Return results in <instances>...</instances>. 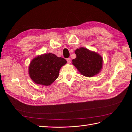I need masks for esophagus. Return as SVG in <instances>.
<instances>
[{"label":"esophagus","mask_w":132,"mask_h":132,"mask_svg":"<svg viewBox=\"0 0 132 132\" xmlns=\"http://www.w3.org/2000/svg\"><path fill=\"white\" fill-rule=\"evenodd\" d=\"M67 63L68 64H70V62H71V60L70 58H67Z\"/></svg>","instance_id":"obj_1"}]
</instances>
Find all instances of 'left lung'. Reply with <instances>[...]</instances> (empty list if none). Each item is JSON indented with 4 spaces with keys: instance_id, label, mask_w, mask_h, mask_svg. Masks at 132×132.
<instances>
[{
    "instance_id": "obj_1",
    "label": "left lung",
    "mask_w": 132,
    "mask_h": 132,
    "mask_svg": "<svg viewBox=\"0 0 132 132\" xmlns=\"http://www.w3.org/2000/svg\"><path fill=\"white\" fill-rule=\"evenodd\" d=\"M75 53L77 57L72 64L81 75L93 77L102 70L103 61L100 54L84 47L77 48Z\"/></svg>"
}]
</instances>
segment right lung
I'll use <instances>...</instances> for the list:
<instances>
[{
  "instance_id": "1",
  "label": "right lung",
  "mask_w": 132,
  "mask_h": 132,
  "mask_svg": "<svg viewBox=\"0 0 132 132\" xmlns=\"http://www.w3.org/2000/svg\"><path fill=\"white\" fill-rule=\"evenodd\" d=\"M67 61L49 53L37 55L29 66V74L35 83L43 86L51 85L57 79L62 67Z\"/></svg>"
}]
</instances>
